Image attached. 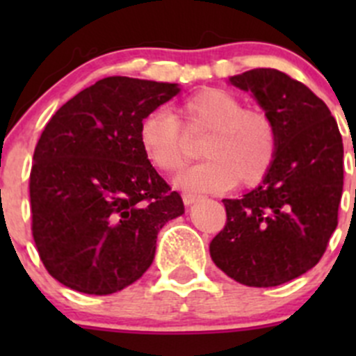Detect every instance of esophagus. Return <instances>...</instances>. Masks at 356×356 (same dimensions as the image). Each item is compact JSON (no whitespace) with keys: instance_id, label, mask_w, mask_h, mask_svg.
Masks as SVG:
<instances>
[{"instance_id":"obj_1","label":"esophagus","mask_w":356,"mask_h":356,"mask_svg":"<svg viewBox=\"0 0 356 356\" xmlns=\"http://www.w3.org/2000/svg\"><path fill=\"white\" fill-rule=\"evenodd\" d=\"M196 200H200V196L198 195H193V193H184V195H182V201H184V204H193L195 203Z\"/></svg>"}]
</instances>
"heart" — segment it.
<instances>
[{"instance_id":"1","label":"heart","mask_w":356,"mask_h":356,"mask_svg":"<svg viewBox=\"0 0 356 356\" xmlns=\"http://www.w3.org/2000/svg\"><path fill=\"white\" fill-rule=\"evenodd\" d=\"M175 115L155 110L139 124L138 139L149 163L165 174H175L189 160V132H207L201 156L175 184L184 191H229L239 184H260L274 165L279 146L277 125L267 111L245 108L234 92L203 88L175 103Z\"/></svg>"}]
</instances>
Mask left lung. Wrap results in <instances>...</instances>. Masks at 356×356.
<instances>
[{
	"label": "left lung",
	"instance_id": "obj_1",
	"mask_svg": "<svg viewBox=\"0 0 356 356\" xmlns=\"http://www.w3.org/2000/svg\"><path fill=\"white\" fill-rule=\"evenodd\" d=\"M229 81L270 115L279 146L258 188L224 200L227 220L210 254L234 281L272 288L310 270L327 250L343 195V139L327 105L284 72L253 68Z\"/></svg>",
	"mask_w": 356,
	"mask_h": 356
}]
</instances>
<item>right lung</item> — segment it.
<instances>
[{"mask_svg":"<svg viewBox=\"0 0 356 356\" xmlns=\"http://www.w3.org/2000/svg\"><path fill=\"white\" fill-rule=\"evenodd\" d=\"M177 92V84L113 75L46 124L29 181L32 238L48 274L67 288H127L152 265L158 231L184 213L138 139L143 118Z\"/></svg>","mask_w":356,"mask_h":356,"instance_id":"right-lung-1","label":"right lung"}]
</instances>
